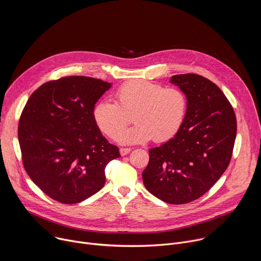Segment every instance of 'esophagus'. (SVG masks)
Returning a JSON list of instances; mask_svg holds the SVG:
<instances>
[{
	"label": "esophagus",
	"mask_w": 261,
	"mask_h": 261,
	"mask_svg": "<svg viewBox=\"0 0 261 261\" xmlns=\"http://www.w3.org/2000/svg\"><path fill=\"white\" fill-rule=\"evenodd\" d=\"M131 152V148L130 147H121L120 148V153L122 156H126Z\"/></svg>",
	"instance_id": "obj_1"
}]
</instances>
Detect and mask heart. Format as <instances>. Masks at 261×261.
Returning <instances> with one entry per match:
<instances>
[{"mask_svg":"<svg viewBox=\"0 0 261 261\" xmlns=\"http://www.w3.org/2000/svg\"><path fill=\"white\" fill-rule=\"evenodd\" d=\"M187 109L188 98L180 89L135 80L116 91L115 102L97 101L92 114L97 127L111 139L118 138L122 143L145 142L152 138L165 142L180 130ZM132 115L137 125L124 132Z\"/></svg>","mask_w":261,"mask_h":261,"instance_id":"obj_1","label":"heart"}]
</instances>
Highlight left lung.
<instances>
[{
    "instance_id": "obj_1",
    "label": "left lung",
    "mask_w": 261,
    "mask_h": 261,
    "mask_svg": "<svg viewBox=\"0 0 261 261\" xmlns=\"http://www.w3.org/2000/svg\"><path fill=\"white\" fill-rule=\"evenodd\" d=\"M170 82L187 95V115L173 138L148 151L142 179L159 199L184 204L206 193L228 167L237 118L226 96L210 80L187 73Z\"/></svg>"
}]
</instances>
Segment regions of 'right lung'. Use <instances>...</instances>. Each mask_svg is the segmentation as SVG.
<instances>
[{"instance_id": "add662e5", "label": "right lung", "mask_w": 261, "mask_h": 261, "mask_svg": "<svg viewBox=\"0 0 261 261\" xmlns=\"http://www.w3.org/2000/svg\"><path fill=\"white\" fill-rule=\"evenodd\" d=\"M110 84L88 76L49 81L29 98L18 123L23 167L50 198L79 203L105 184V166L121 157L101 134L93 107Z\"/></svg>"}]
</instances>
